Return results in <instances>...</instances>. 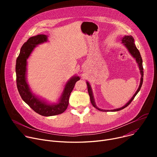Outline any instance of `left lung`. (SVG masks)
<instances>
[{"instance_id":"1","label":"left lung","mask_w":157,"mask_h":157,"mask_svg":"<svg viewBox=\"0 0 157 157\" xmlns=\"http://www.w3.org/2000/svg\"><path fill=\"white\" fill-rule=\"evenodd\" d=\"M122 43H124V44L125 45V46L127 48V49H128L129 52L131 53V55H132L137 61V63H138V65L139 67V69H140V72H141V82H140V85L139 86V88L137 89V92H136V94L134 95V96L132 97L131 99L128 101V102H127V104H126L124 106L122 107V108H120L119 109H113V110H111V111H118L120 110H121L123 109H124L126 107H127L130 103L131 102L133 101L134 98H135L136 95L137 94V93L139 92V90H141V88L142 86L143 85V60L141 56V54H140L139 50L137 49V48H136L135 44H134V38L132 37L131 36H126L124 37L122 39ZM86 85H87V88H88V94L90 96V101H91L92 104L93 105V106L94 108H95L96 109H97L99 111H110L109 110H103V109H100L99 108H98L95 105V103L94 102V97L92 95V92L91 90V87H90V84L86 82Z\"/></svg>"}]
</instances>
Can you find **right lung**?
I'll return each instance as SVG.
<instances>
[{"label": "right lung", "mask_w": 157, "mask_h": 157, "mask_svg": "<svg viewBox=\"0 0 157 157\" xmlns=\"http://www.w3.org/2000/svg\"><path fill=\"white\" fill-rule=\"evenodd\" d=\"M46 36L37 35L30 37L27 42L23 44L19 56L16 59V85H17L18 92L23 101L40 115L44 117H50L62 114L67 108L70 94L76 83L80 78L78 76H75L67 82L59 103L56 105L47 104L44 102L40 101L31 93L25 78L27 59L32 51L37 44L46 42Z\"/></svg>", "instance_id": "add662e5"}]
</instances>
